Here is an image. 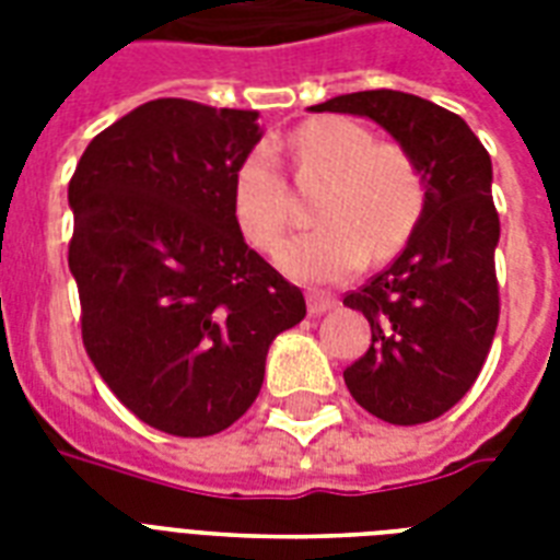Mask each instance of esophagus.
I'll list each match as a JSON object with an SVG mask.
<instances>
[{
	"label": "esophagus",
	"instance_id": "34e87169",
	"mask_svg": "<svg viewBox=\"0 0 560 560\" xmlns=\"http://www.w3.org/2000/svg\"><path fill=\"white\" fill-rule=\"evenodd\" d=\"M334 307H337V299L325 296V293H311L307 296V314L311 316H323L328 311H334Z\"/></svg>",
	"mask_w": 560,
	"mask_h": 560
}]
</instances>
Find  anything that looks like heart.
<instances>
[{
  "label": "heart",
  "mask_w": 560,
  "mask_h": 560,
  "mask_svg": "<svg viewBox=\"0 0 560 560\" xmlns=\"http://www.w3.org/2000/svg\"><path fill=\"white\" fill-rule=\"evenodd\" d=\"M296 177L325 179L314 200L319 226L276 253L281 272L302 284H337L374 258L398 253L424 209V179L400 144L374 142L342 116L305 121L290 136ZM232 211L258 249H272L288 226V191L270 144L246 153L232 179Z\"/></svg>",
  "instance_id": "heart-1"
}]
</instances>
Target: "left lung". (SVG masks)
Returning a JSON list of instances; mask_svg holds the SVG:
<instances>
[{"label": "left lung", "instance_id": "obj_1", "mask_svg": "<svg viewBox=\"0 0 560 560\" xmlns=\"http://www.w3.org/2000/svg\"><path fill=\"white\" fill-rule=\"evenodd\" d=\"M311 109L372 118L421 171L424 209L404 253L342 299L372 325V346L342 377L389 424L433 421L474 386L500 319L491 156L456 113L407 92H349Z\"/></svg>", "mask_w": 560, "mask_h": 560}]
</instances>
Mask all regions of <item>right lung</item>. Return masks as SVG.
I'll list each match as a JSON object with an SVG mask.
<instances>
[{"mask_svg": "<svg viewBox=\"0 0 560 560\" xmlns=\"http://www.w3.org/2000/svg\"><path fill=\"white\" fill-rule=\"evenodd\" d=\"M261 136L255 109L156 98L95 136L69 183L83 346L162 433L235 424L272 340L305 319L302 290L246 246L232 211L235 171Z\"/></svg>", "mask_w": 560, "mask_h": 560, "instance_id": "obj_1", "label": "right lung"}]
</instances>
